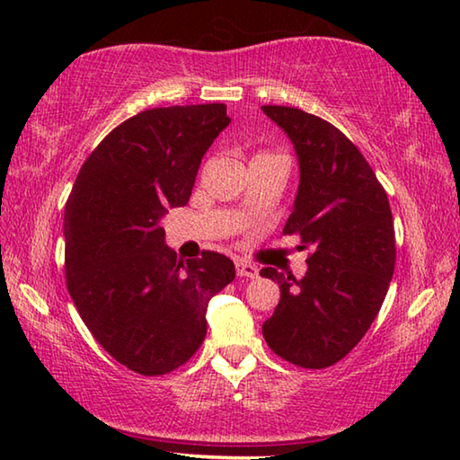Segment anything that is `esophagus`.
Here are the masks:
<instances>
[{"instance_id":"esophagus-1","label":"esophagus","mask_w":460,"mask_h":460,"mask_svg":"<svg viewBox=\"0 0 460 460\" xmlns=\"http://www.w3.org/2000/svg\"><path fill=\"white\" fill-rule=\"evenodd\" d=\"M235 270H237V276H241V278H258V274H260L258 266H253L252 261H245V260H237Z\"/></svg>"}]
</instances>
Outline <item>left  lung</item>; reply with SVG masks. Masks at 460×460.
Wrapping results in <instances>:
<instances>
[{"instance_id":"left-lung-1","label":"left lung","mask_w":460,"mask_h":460,"mask_svg":"<svg viewBox=\"0 0 460 460\" xmlns=\"http://www.w3.org/2000/svg\"><path fill=\"white\" fill-rule=\"evenodd\" d=\"M298 155L300 184L284 235L313 253L302 279L263 268L279 302L261 326L271 351L298 367L324 369L359 342L384 305L395 266L387 194L363 154L316 115L263 105Z\"/></svg>"}]
</instances>
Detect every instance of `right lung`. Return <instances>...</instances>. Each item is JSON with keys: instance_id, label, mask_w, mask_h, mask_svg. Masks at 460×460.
<instances>
[{"instance_id": "obj_1", "label": "right lung", "mask_w": 460, "mask_h": 460, "mask_svg": "<svg viewBox=\"0 0 460 460\" xmlns=\"http://www.w3.org/2000/svg\"><path fill=\"white\" fill-rule=\"evenodd\" d=\"M229 123L223 103L137 113L93 150L66 200L68 294L99 345L139 376L197 353L208 300L235 278L217 252L176 261L160 227L189 202L202 155Z\"/></svg>"}]
</instances>
